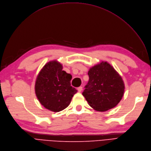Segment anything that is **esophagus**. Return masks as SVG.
<instances>
[{
	"label": "esophagus",
	"instance_id": "obj_1",
	"mask_svg": "<svg viewBox=\"0 0 151 151\" xmlns=\"http://www.w3.org/2000/svg\"><path fill=\"white\" fill-rule=\"evenodd\" d=\"M77 90H78V92H81V91L82 90V87H78L77 88Z\"/></svg>",
	"mask_w": 151,
	"mask_h": 151
}]
</instances>
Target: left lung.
Listing matches in <instances>:
<instances>
[{
  "label": "left lung",
  "instance_id": "1",
  "mask_svg": "<svg viewBox=\"0 0 151 151\" xmlns=\"http://www.w3.org/2000/svg\"><path fill=\"white\" fill-rule=\"evenodd\" d=\"M88 75L89 80L82 95L89 105L99 111L116 106L123 96L124 83L115 69L102 61L90 68Z\"/></svg>",
  "mask_w": 151,
  "mask_h": 151
}]
</instances>
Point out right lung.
<instances>
[{"mask_svg": "<svg viewBox=\"0 0 151 151\" xmlns=\"http://www.w3.org/2000/svg\"><path fill=\"white\" fill-rule=\"evenodd\" d=\"M72 76L63 70L57 61L46 63L39 72L35 82V93L46 109L59 112L67 108L77 90L70 86Z\"/></svg>", "mask_w": 151, "mask_h": 151, "instance_id": "right-lung-1", "label": "right lung"}]
</instances>
